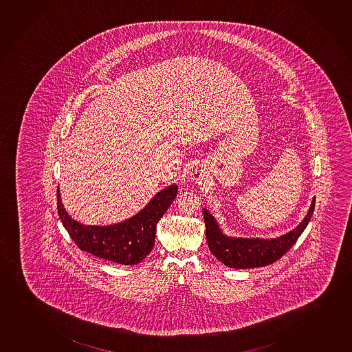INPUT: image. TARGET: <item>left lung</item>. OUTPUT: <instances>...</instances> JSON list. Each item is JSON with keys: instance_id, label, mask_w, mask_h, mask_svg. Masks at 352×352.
<instances>
[{"instance_id": "left-lung-1", "label": "left lung", "mask_w": 352, "mask_h": 352, "mask_svg": "<svg viewBox=\"0 0 352 352\" xmlns=\"http://www.w3.org/2000/svg\"><path fill=\"white\" fill-rule=\"evenodd\" d=\"M314 202L309 206V212L302 222L292 232L276 239L230 238L223 234L214 217L204 208V219L206 224V239L212 254L229 268H254L272 265L287 254L296 243L298 236L307 227L314 214Z\"/></svg>"}]
</instances>
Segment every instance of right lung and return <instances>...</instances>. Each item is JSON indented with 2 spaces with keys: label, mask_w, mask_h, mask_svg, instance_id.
I'll return each instance as SVG.
<instances>
[{
  "label": "right lung",
  "mask_w": 352,
  "mask_h": 352,
  "mask_svg": "<svg viewBox=\"0 0 352 352\" xmlns=\"http://www.w3.org/2000/svg\"><path fill=\"white\" fill-rule=\"evenodd\" d=\"M178 194L177 185H169L152 197L138 214L113 226H84L76 222L60 201L57 189V210L60 222L76 246L89 254L119 265L140 263L151 252L156 226Z\"/></svg>",
  "instance_id": "obj_1"
}]
</instances>
